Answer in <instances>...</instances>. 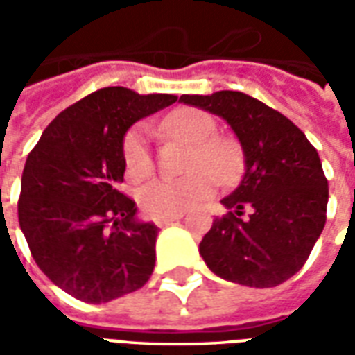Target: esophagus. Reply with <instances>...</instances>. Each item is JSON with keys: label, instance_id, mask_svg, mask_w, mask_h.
<instances>
[{"label": "esophagus", "instance_id": "34e87169", "mask_svg": "<svg viewBox=\"0 0 355 355\" xmlns=\"http://www.w3.org/2000/svg\"><path fill=\"white\" fill-rule=\"evenodd\" d=\"M180 216H182V213H175V215H169V216H157V218H155L154 223L157 224L159 228H162V226H167V224H171V223H175V220H178Z\"/></svg>", "mask_w": 355, "mask_h": 355}]
</instances>
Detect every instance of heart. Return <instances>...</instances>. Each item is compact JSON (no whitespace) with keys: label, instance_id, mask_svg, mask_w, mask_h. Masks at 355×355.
Listing matches in <instances>:
<instances>
[{"label":"heart","instance_id":"1","mask_svg":"<svg viewBox=\"0 0 355 355\" xmlns=\"http://www.w3.org/2000/svg\"><path fill=\"white\" fill-rule=\"evenodd\" d=\"M163 137L190 144L184 163V178L155 180L139 192L140 207L150 216H169L192 207L215 190L218 184H232L241 171L238 144L216 135L215 117L200 108H177L162 119ZM127 177L140 182L155 171L154 154L148 142L146 125H135L123 137L121 144Z\"/></svg>","mask_w":355,"mask_h":355}]
</instances>
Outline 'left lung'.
Instances as JSON below:
<instances>
[{
	"label": "left lung",
	"mask_w": 355,
	"mask_h": 355,
	"mask_svg": "<svg viewBox=\"0 0 355 355\" xmlns=\"http://www.w3.org/2000/svg\"><path fill=\"white\" fill-rule=\"evenodd\" d=\"M180 102L224 117L245 155L241 182L223 200L228 213L201 239L203 261L247 287L287 282L304 266L327 220L329 184L318 150L289 117L241 91L182 94Z\"/></svg>",
	"instance_id": "left-lung-1"
}]
</instances>
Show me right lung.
Listing matches in <instances>:
<instances>
[{
    "instance_id": "obj_1",
    "label": "right lung",
    "mask_w": 355,
    "mask_h": 355,
    "mask_svg": "<svg viewBox=\"0 0 355 355\" xmlns=\"http://www.w3.org/2000/svg\"><path fill=\"white\" fill-rule=\"evenodd\" d=\"M173 102L175 94L98 89L60 112L28 154L20 230L43 274L81 302L123 297L154 272L157 226L139 223L135 200L119 192L121 144L135 121Z\"/></svg>"
}]
</instances>
